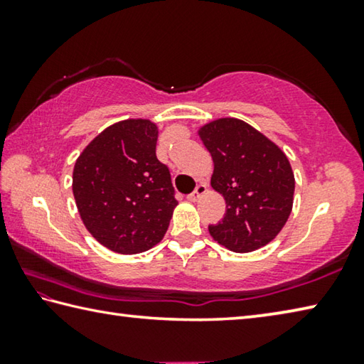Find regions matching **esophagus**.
<instances>
[{
  "label": "esophagus",
  "mask_w": 364,
  "mask_h": 364,
  "mask_svg": "<svg viewBox=\"0 0 364 364\" xmlns=\"http://www.w3.org/2000/svg\"><path fill=\"white\" fill-rule=\"evenodd\" d=\"M205 193H207V186H205V184H199V186H197V188L194 189V193L189 194L188 199L193 200V202H197Z\"/></svg>",
  "instance_id": "esophagus-1"
}]
</instances>
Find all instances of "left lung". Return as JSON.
Returning a JSON list of instances; mask_svg holds the SVG:
<instances>
[{
    "label": "left lung",
    "instance_id": "left-lung-1",
    "mask_svg": "<svg viewBox=\"0 0 364 364\" xmlns=\"http://www.w3.org/2000/svg\"><path fill=\"white\" fill-rule=\"evenodd\" d=\"M197 134L213 160L212 188L226 202L225 218L208 226L213 241L237 254L273 241L294 204L295 178L286 154L234 117L208 122Z\"/></svg>",
    "mask_w": 364,
    "mask_h": 364
}]
</instances>
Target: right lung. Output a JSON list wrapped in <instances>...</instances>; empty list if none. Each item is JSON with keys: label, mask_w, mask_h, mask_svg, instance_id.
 Returning a JSON list of instances; mask_svg holds the SVG:
<instances>
[{"label": "right lung", "mask_w": 364, "mask_h": 364, "mask_svg": "<svg viewBox=\"0 0 364 364\" xmlns=\"http://www.w3.org/2000/svg\"><path fill=\"white\" fill-rule=\"evenodd\" d=\"M157 138L149 119L117 122L85 147L73 167L80 218L117 254H139L159 244L178 205L170 171L156 156Z\"/></svg>", "instance_id": "1"}]
</instances>
